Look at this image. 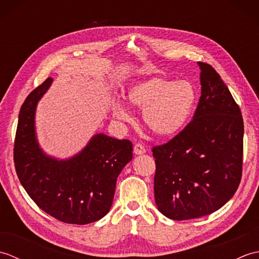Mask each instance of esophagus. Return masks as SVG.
Segmentation results:
<instances>
[{
  "instance_id": "34e87169",
  "label": "esophagus",
  "mask_w": 259,
  "mask_h": 259,
  "mask_svg": "<svg viewBox=\"0 0 259 259\" xmlns=\"http://www.w3.org/2000/svg\"><path fill=\"white\" fill-rule=\"evenodd\" d=\"M134 152L135 155H144L146 152V148L141 144H136L134 147Z\"/></svg>"
}]
</instances>
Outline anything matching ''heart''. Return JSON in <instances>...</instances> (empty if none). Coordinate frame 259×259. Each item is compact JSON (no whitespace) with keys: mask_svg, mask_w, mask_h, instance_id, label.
Segmentation results:
<instances>
[{"mask_svg":"<svg viewBox=\"0 0 259 259\" xmlns=\"http://www.w3.org/2000/svg\"><path fill=\"white\" fill-rule=\"evenodd\" d=\"M125 99L130 106L144 110L142 119L152 134L169 138L189 123L198 102V91L188 80L150 76L131 85ZM112 112L119 120L130 119L128 109L120 100L113 102Z\"/></svg>","mask_w":259,"mask_h":259,"instance_id":"1","label":"heart"}]
</instances>
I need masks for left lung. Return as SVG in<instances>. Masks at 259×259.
<instances>
[{"label": "left lung", "instance_id": "obj_1", "mask_svg": "<svg viewBox=\"0 0 259 259\" xmlns=\"http://www.w3.org/2000/svg\"><path fill=\"white\" fill-rule=\"evenodd\" d=\"M201 96L194 118L167 144L152 148L155 200L174 221L212 213L241 179L244 121L227 85L211 65L198 62Z\"/></svg>", "mask_w": 259, "mask_h": 259}]
</instances>
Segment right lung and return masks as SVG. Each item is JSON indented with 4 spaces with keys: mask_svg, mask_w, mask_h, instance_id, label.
<instances>
[{
    "mask_svg": "<svg viewBox=\"0 0 259 259\" xmlns=\"http://www.w3.org/2000/svg\"><path fill=\"white\" fill-rule=\"evenodd\" d=\"M52 81L48 78L35 88L21 107L14 141L16 175L45 212L67 224H90L111 208L118 176L133 159V144L97 134L65 160L43 152L35 134V109Z\"/></svg>",
    "mask_w": 259,
    "mask_h": 259,
    "instance_id": "obj_1",
    "label": "right lung"
}]
</instances>
